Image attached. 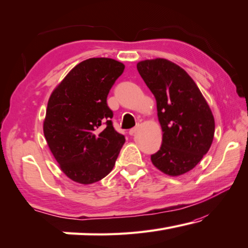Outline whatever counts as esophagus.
<instances>
[{
	"mask_svg": "<svg viewBox=\"0 0 248 248\" xmlns=\"http://www.w3.org/2000/svg\"><path fill=\"white\" fill-rule=\"evenodd\" d=\"M137 130H138V125H137V127H135V128L130 129V130H129V135H130V136H133V135H135V133L137 132Z\"/></svg>",
	"mask_w": 248,
	"mask_h": 248,
	"instance_id": "1",
	"label": "esophagus"
}]
</instances>
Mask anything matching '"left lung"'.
Instances as JSON below:
<instances>
[{
  "label": "left lung",
  "mask_w": 248,
  "mask_h": 248,
  "mask_svg": "<svg viewBox=\"0 0 248 248\" xmlns=\"http://www.w3.org/2000/svg\"><path fill=\"white\" fill-rule=\"evenodd\" d=\"M137 69L156 101L162 129L156 169L178 176L195 168L213 142L215 123L209 104L186 70L164 58L141 61Z\"/></svg>",
  "instance_id": "8db88e82"
}]
</instances>
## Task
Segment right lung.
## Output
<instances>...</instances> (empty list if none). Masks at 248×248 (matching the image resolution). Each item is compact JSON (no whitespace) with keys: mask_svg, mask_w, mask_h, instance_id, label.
<instances>
[{"mask_svg":"<svg viewBox=\"0 0 248 248\" xmlns=\"http://www.w3.org/2000/svg\"><path fill=\"white\" fill-rule=\"evenodd\" d=\"M124 69L112 58H89L50 93L43 131L61 170L74 182H98L115 166L125 139L112 127L107 96Z\"/></svg>","mask_w":248,"mask_h":248,"instance_id":"right-lung-1","label":"right lung"}]
</instances>
